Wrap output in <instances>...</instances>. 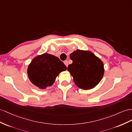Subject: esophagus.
<instances>
[{
	"label": "esophagus",
	"instance_id": "1",
	"mask_svg": "<svg viewBox=\"0 0 132 132\" xmlns=\"http://www.w3.org/2000/svg\"><path fill=\"white\" fill-rule=\"evenodd\" d=\"M64 63H65V65L66 66H68V61H64Z\"/></svg>",
	"mask_w": 132,
	"mask_h": 132
}]
</instances>
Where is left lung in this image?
I'll list each match as a JSON object with an SVG mask.
<instances>
[{
	"label": "left lung",
	"instance_id": "left-lung-1",
	"mask_svg": "<svg viewBox=\"0 0 132 132\" xmlns=\"http://www.w3.org/2000/svg\"><path fill=\"white\" fill-rule=\"evenodd\" d=\"M72 63L67 70L73 77L76 85L83 90L93 88L103 78L104 69L103 62L90 51L77 50L70 55Z\"/></svg>",
	"mask_w": 132,
	"mask_h": 132
}]
</instances>
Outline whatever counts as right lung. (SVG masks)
<instances>
[{"mask_svg": "<svg viewBox=\"0 0 132 132\" xmlns=\"http://www.w3.org/2000/svg\"><path fill=\"white\" fill-rule=\"evenodd\" d=\"M67 69L58 57L44 53L32 61L28 66L27 73L29 80L40 89L52 86L59 74Z\"/></svg>", "mask_w": 132, "mask_h": 132, "instance_id": "right-lung-1", "label": "right lung"}]
</instances>
